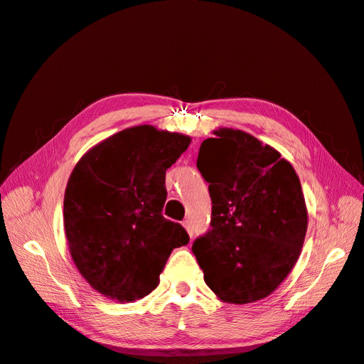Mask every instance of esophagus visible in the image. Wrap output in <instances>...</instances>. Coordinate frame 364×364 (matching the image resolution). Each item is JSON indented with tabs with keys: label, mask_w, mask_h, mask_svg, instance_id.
<instances>
[{
	"label": "esophagus",
	"mask_w": 364,
	"mask_h": 364,
	"mask_svg": "<svg viewBox=\"0 0 364 364\" xmlns=\"http://www.w3.org/2000/svg\"><path fill=\"white\" fill-rule=\"evenodd\" d=\"M183 228L186 229V232H188V235H190V237H193V235H194V229H193V223L190 222V220H185V222H183Z\"/></svg>",
	"instance_id": "obj_1"
}]
</instances>
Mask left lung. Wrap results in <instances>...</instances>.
Returning a JSON list of instances; mask_svg holds the SVG:
<instances>
[{
    "label": "left lung",
    "instance_id": "left-lung-1",
    "mask_svg": "<svg viewBox=\"0 0 364 364\" xmlns=\"http://www.w3.org/2000/svg\"><path fill=\"white\" fill-rule=\"evenodd\" d=\"M202 142L197 168L209 183L211 229L193 243L218 299L249 304L279 287L301 255L308 214L289 161L243 130Z\"/></svg>",
    "mask_w": 364,
    "mask_h": 364
}]
</instances>
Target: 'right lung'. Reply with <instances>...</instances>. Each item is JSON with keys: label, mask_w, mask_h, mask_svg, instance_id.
I'll use <instances>...</instances> for the list:
<instances>
[{"label": "right lung", "mask_w": 364, "mask_h": 364, "mask_svg": "<svg viewBox=\"0 0 364 364\" xmlns=\"http://www.w3.org/2000/svg\"><path fill=\"white\" fill-rule=\"evenodd\" d=\"M191 138L144 124L86 151L63 199V225L75 267L94 290L132 302L158 287L174 247L188 245L182 225L162 215L165 171Z\"/></svg>", "instance_id": "1"}]
</instances>
